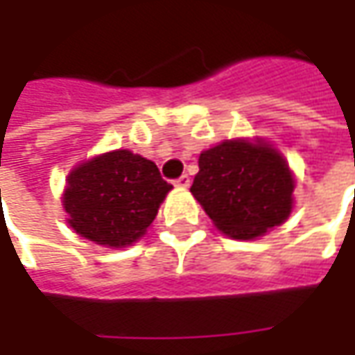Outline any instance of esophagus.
<instances>
[{
  "mask_svg": "<svg viewBox=\"0 0 355 355\" xmlns=\"http://www.w3.org/2000/svg\"><path fill=\"white\" fill-rule=\"evenodd\" d=\"M173 184H175V187H189V184H191V180H189V175H182V178H178V180H175V182H173Z\"/></svg>",
  "mask_w": 355,
  "mask_h": 355,
  "instance_id": "obj_1",
  "label": "esophagus"
}]
</instances>
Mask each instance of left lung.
Instances as JSON below:
<instances>
[{"label": "left lung", "mask_w": 355, "mask_h": 355, "mask_svg": "<svg viewBox=\"0 0 355 355\" xmlns=\"http://www.w3.org/2000/svg\"><path fill=\"white\" fill-rule=\"evenodd\" d=\"M294 185L293 170L272 144L233 138L199 154L191 193L221 233L251 241L288 219Z\"/></svg>", "instance_id": "8db88e82"}]
</instances>
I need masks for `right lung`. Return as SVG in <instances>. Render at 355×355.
<instances>
[{
    "instance_id": "obj_1",
    "label": "right lung",
    "mask_w": 355,
    "mask_h": 355,
    "mask_svg": "<svg viewBox=\"0 0 355 355\" xmlns=\"http://www.w3.org/2000/svg\"><path fill=\"white\" fill-rule=\"evenodd\" d=\"M170 189L152 159L112 150L69 171L61 201L76 235L118 249L142 237Z\"/></svg>"
}]
</instances>
